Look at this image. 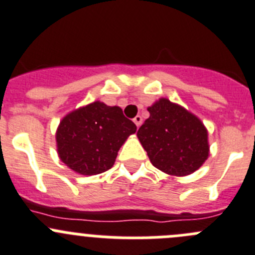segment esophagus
<instances>
[{
  "mask_svg": "<svg viewBox=\"0 0 255 255\" xmlns=\"http://www.w3.org/2000/svg\"><path fill=\"white\" fill-rule=\"evenodd\" d=\"M132 121H134V124H135V125H136L137 128H139V126L141 125V123H142V119H141V116H140V115H137V116H135V118H134V120H132Z\"/></svg>",
  "mask_w": 255,
  "mask_h": 255,
  "instance_id": "1",
  "label": "esophagus"
}]
</instances>
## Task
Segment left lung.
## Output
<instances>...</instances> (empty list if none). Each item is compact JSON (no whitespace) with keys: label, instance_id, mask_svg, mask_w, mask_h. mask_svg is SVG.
Returning <instances> with one entry per match:
<instances>
[{"label":"left lung","instance_id":"obj_1","mask_svg":"<svg viewBox=\"0 0 255 255\" xmlns=\"http://www.w3.org/2000/svg\"><path fill=\"white\" fill-rule=\"evenodd\" d=\"M137 139L155 168L174 176L198 170L209 156L208 130L196 115L165 98L147 108Z\"/></svg>","mask_w":255,"mask_h":255}]
</instances>
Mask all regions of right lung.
<instances>
[{
    "mask_svg": "<svg viewBox=\"0 0 255 255\" xmlns=\"http://www.w3.org/2000/svg\"><path fill=\"white\" fill-rule=\"evenodd\" d=\"M136 125L119 106L94 101L60 121L56 146L60 160L81 175H96L113 168L118 151Z\"/></svg>",
    "mask_w": 255,
    "mask_h": 255,
    "instance_id": "obj_1",
    "label": "right lung"
}]
</instances>
